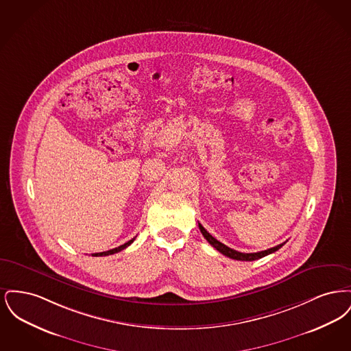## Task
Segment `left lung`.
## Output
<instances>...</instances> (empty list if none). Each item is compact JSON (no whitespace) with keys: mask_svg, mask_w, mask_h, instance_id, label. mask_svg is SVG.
I'll use <instances>...</instances> for the list:
<instances>
[{"mask_svg":"<svg viewBox=\"0 0 351 351\" xmlns=\"http://www.w3.org/2000/svg\"><path fill=\"white\" fill-rule=\"evenodd\" d=\"M199 229H200L201 233L204 235V238L216 249V250L219 251L221 254H223V255H226V256H229V258H232V259H235V261H256V259H261V258H263V256H266L268 254H272V252H275V251L279 250L283 245H285V242L284 243H280V245H278V246H275V247H271V249H268V250L265 251H259V252H239V251L233 250V249H230V247H228L226 245H223V243H221L219 241H217L215 237H212L210 234L208 233L206 230H205V228L199 223Z\"/></svg>","mask_w":351,"mask_h":351,"instance_id":"8db88e82","label":"left lung"}]
</instances>
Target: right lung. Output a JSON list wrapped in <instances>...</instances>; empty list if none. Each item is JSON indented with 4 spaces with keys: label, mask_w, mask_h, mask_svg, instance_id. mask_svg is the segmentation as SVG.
<instances>
[{
    "label": "right lung",
    "mask_w": 351,
    "mask_h": 351,
    "mask_svg": "<svg viewBox=\"0 0 351 351\" xmlns=\"http://www.w3.org/2000/svg\"><path fill=\"white\" fill-rule=\"evenodd\" d=\"M134 239H135V238L130 239L129 242H126V243H123V245H121V246H118V247H116V249H112V250L108 251H102V252H96V254H92V255H93V256H106V255H112V254H116V252H118V251L123 250V249H126L128 246H130V245L133 243Z\"/></svg>",
    "instance_id": "1"
}]
</instances>
